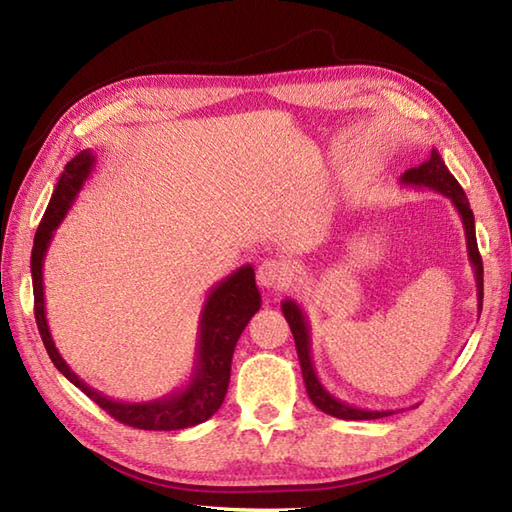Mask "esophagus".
<instances>
[{
  "label": "esophagus",
  "instance_id": "esophagus-1",
  "mask_svg": "<svg viewBox=\"0 0 512 512\" xmlns=\"http://www.w3.org/2000/svg\"><path fill=\"white\" fill-rule=\"evenodd\" d=\"M292 279L290 266L281 259H264L262 264L257 266V281L259 286L264 288H275V290H284Z\"/></svg>",
  "mask_w": 512,
  "mask_h": 512
}]
</instances>
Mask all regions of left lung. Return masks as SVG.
<instances>
[{"label":"left lung","mask_w":512,"mask_h":512,"mask_svg":"<svg viewBox=\"0 0 512 512\" xmlns=\"http://www.w3.org/2000/svg\"><path fill=\"white\" fill-rule=\"evenodd\" d=\"M400 184H405V187H420V189L438 191L444 195V198H449L455 209H458V213L462 217V224H464L466 248H469V262L475 270L477 314H480L482 299H484V268H482V257H480V250H477V239H475V217L471 211L469 198H466V193L462 191L460 182L451 176V171L447 169V165H444V160L438 154V149H431L429 160H424L422 165L411 167L402 173ZM281 312H284V317L292 330V336H295L303 383H306V391L314 405H317L323 413H330V416L341 418V420H376V418H385L394 413L391 409H385V411L361 409V407L347 405V402H343L339 398H334L330 391L321 385L317 369H314V363H312V339H310V323H308L306 312H303L299 303L292 299L281 301Z\"/></svg>","instance_id":"obj_1"}]
</instances>
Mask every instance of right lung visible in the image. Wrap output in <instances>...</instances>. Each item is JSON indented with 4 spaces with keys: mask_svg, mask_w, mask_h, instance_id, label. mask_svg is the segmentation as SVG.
Listing matches in <instances>:
<instances>
[{
    "mask_svg": "<svg viewBox=\"0 0 512 512\" xmlns=\"http://www.w3.org/2000/svg\"><path fill=\"white\" fill-rule=\"evenodd\" d=\"M94 162L96 158L92 151L83 149L81 154H76L65 165L35 233L30 273L32 292H35V319L41 341L46 345V352L54 367L72 385L79 387L85 396L92 398L96 405L110 413L114 420L145 431H176L195 427V424L209 420L222 407L228 380H231V363L239 334L244 332L250 317L262 308V295H259L255 284V270L250 264L237 268L235 273L217 281L209 290V295H206L204 308L200 312L198 343H195V358L187 385L156 400L123 402L107 398L99 389L83 383L72 372L70 365L63 361L57 345L52 341L46 319V297H43V259H46L54 231L63 222V217L68 215L85 180L90 178Z\"/></svg>",
    "mask_w": 512,
    "mask_h": 512,
    "instance_id": "1",
    "label": "right lung"
}]
</instances>
